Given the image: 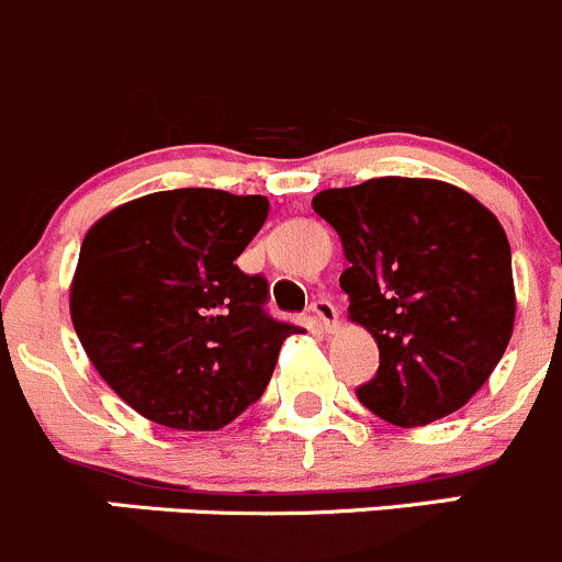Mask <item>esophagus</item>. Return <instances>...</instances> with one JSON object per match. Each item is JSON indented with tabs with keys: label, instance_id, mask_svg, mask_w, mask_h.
I'll return each instance as SVG.
<instances>
[{
	"label": "esophagus",
	"instance_id": "34e87169",
	"mask_svg": "<svg viewBox=\"0 0 562 562\" xmlns=\"http://www.w3.org/2000/svg\"><path fill=\"white\" fill-rule=\"evenodd\" d=\"M311 314H314V319L319 322L322 330H327V333H330L333 327H336V322H338L336 305H333L330 300H325V297H319V300H314V303H311Z\"/></svg>",
	"mask_w": 562,
	"mask_h": 562
}]
</instances>
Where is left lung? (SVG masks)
Instances as JSON below:
<instances>
[{
	"mask_svg": "<svg viewBox=\"0 0 562 562\" xmlns=\"http://www.w3.org/2000/svg\"><path fill=\"white\" fill-rule=\"evenodd\" d=\"M311 204L341 237L349 319L380 347V369L355 391L360 404L404 429L464 407L514 330L499 221L462 188L418 177L327 188Z\"/></svg>",
	"mask_w": 562,
	"mask_h": 562,
	"instance_id": "1",
	"label": "left lung"
}]
</instances>
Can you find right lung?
<instances>
[{
  "mask_svg": "<svg viewBox=\"0 0 562 562\" xmlns=\"http://www.w3.org/2000/svg\"><path fill=\"white\" fill-rule=\"evenodd\" d=\"M265 196L149 193L87 232L70 316L87 358L138 415L215 431L259 402L297 325L265 308L268 279L235 259L268 218Z\"/></svg>",
  "mask_w": 562,
  "mask_h": 562,
  "instance_id": "obj_1",
  "label": "right lung"
}]
</instances>
